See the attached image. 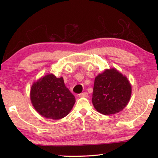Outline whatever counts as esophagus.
<instances>
[{
    "instance_id": "obj_1",
    "label": "esophagus",
    "mask_w": 158,
    "mask_h": 158,
    "mask_svg": "<svg viewBox=\"0 0 158 158\" xmlns=\"http://www.w3.org/2000/svg\"><path fill=\"white\" fill-rule=\"evenodd\" d=\"M88 93H80L79 95V97H82V98H87L88 97Z\"/></svg>"
}]
</instances>
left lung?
Returning a JSON list of instances; mask_svg holds the SVG:
<instances>
[{"instance_id":"obj_1","label":"left lung","mask_w":158,"mask_h":158,"mask_svg":"<svg viewBox=\"0 0 158 158\" xmlns=\"http://www.w3.org/2000/svg\"><path fill=\"white\" fill-rule=\"evenodd\" d=\"M131 93L132 86L127 77L116 69H106L95 79L93 105L100 114H115L127 106Z\"/></svg>"}]
</instances>
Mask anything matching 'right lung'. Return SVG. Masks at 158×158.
<instances>
[{
    "mask_svg": "<svg viewBox=\"0 0 158 158\" xmlns=\"http://www.w3.org/2000/svg\"><path fill=\"white\" fill-rule=\"evenodd\" d=\"M31 100L35 109L47 118L59 120L68 115L75 103V98L64 84L63 78L49 74L34 82Z\"/></svg>",
    "mask_w": 158,
    "mask_h": 158,
    "instance_id": "add662e5",
    "label": "right lung"
}]
</instances>
